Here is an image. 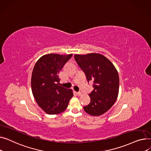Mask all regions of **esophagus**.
Instances as JSON below:
<instances>
[{
  "label": "esophagus",
  "instance_id": "34e87169",
  "mask_svg": "<svg viewBox=\"0 0 151 151\" xmlns=\"http://www.w3.org/2000/svg\"><path fill=\"white\" fill-rule=\"evenodd\" d=\"M76 94L77 96H81V92H76Z\"/></svg>",
  "mask_w": 151,
  "mask_h": 151
}]
</instances>
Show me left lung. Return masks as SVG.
Segmentation results:
<instances>
[{"mask_svg": "<svg viewBox=\"0 0 151 151\" xmlns=\"http://www.w3.org/2000/svg\"><path fill=\"white\" fill-rule=\"evenodd\" d=\"M74 59L88 82H93L94 89L89 94L90 102L83 109L92 116H99L107 111L116 101L119 84L117 70L109 59L101 54H77Z\"/></svg>", "mask_w": 151, "mask_h": 151, "instance_id": "left-lung-1", "label": "left lung"}]
</instances>
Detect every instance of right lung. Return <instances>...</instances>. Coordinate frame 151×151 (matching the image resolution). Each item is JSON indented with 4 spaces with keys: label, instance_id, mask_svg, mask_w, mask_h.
<instances>
[{
    "label": "right lung",
    "instance_id": "add662e5",
    "mask_svg": "<svg viewBox=\"0 0 151 151\" xmlns=\"http://www.w3.org/2000/svg\"><path fill=\"white\" fill-rule=\"evenodd\" d=\"M72 54H55L41 57L35 64L32 75L33 95L40 107L49 114L63 112L73 96L71 90L60 86L58 74Z\"/></svg>",
    "mask_w": 151,
    "mask_h": 151
}]
</instances>
